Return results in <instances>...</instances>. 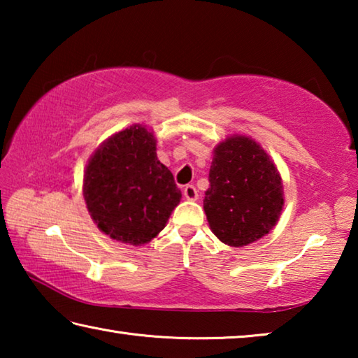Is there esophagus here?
Instances as JSON below:
<instances>
[{
  "mask_svg": "<svg viewBox=\"0 0 358 358\" xmlns=\"http://www.w3.org/2000/svg\"><path fill=\"white\" fill-rule=\"evenodd\" d=\"M183 196H185L186 201H197L199 192H197V189H196V186H194V185H187V186H185V189H183Z\"/></svg>",
  "mask_w": 358,
  "mask_h": 358,
  "instance_id": "34e87169",
  "label": "esophagus"
}]
</instances>
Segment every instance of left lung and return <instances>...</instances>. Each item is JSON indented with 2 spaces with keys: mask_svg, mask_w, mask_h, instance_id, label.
<instances>
[{
  "mask_svg": "<svg viewBox=\"0 0 358 358\" xmlns=\"http://www.w3.org/2000/svg\"><path fill=\"white\" fill-rule=\"evenodd\" d=\"M208 181L203 210L222 243L250 245L280 220L284 205L280 172L252 138L234 136L217 145Z\"/></svg>",
  "mask_w": 358,
  "mask_h": 358,
  "instance_id": "left-lung-1",
  "label": "left lung"
}]
</instances>
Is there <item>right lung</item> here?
<instances>
[{
    "label": "right lung",
    "instance_id": "obj_1",
    "mask_svg": "<svg viewBox=\"0 0 358 358\" xmlns=\"http://www.w3.org/2000/svg\"><path fill=\"white\" fill-rule=\"evenodd\" d=\"M83 197L102 232L141 246L164 229L181 191L157 159L153 134L136 124L94 151L83 175Z\"/></svg>",
    "mask_w": 358,
    "mask_h": 358
}]
</instances>
